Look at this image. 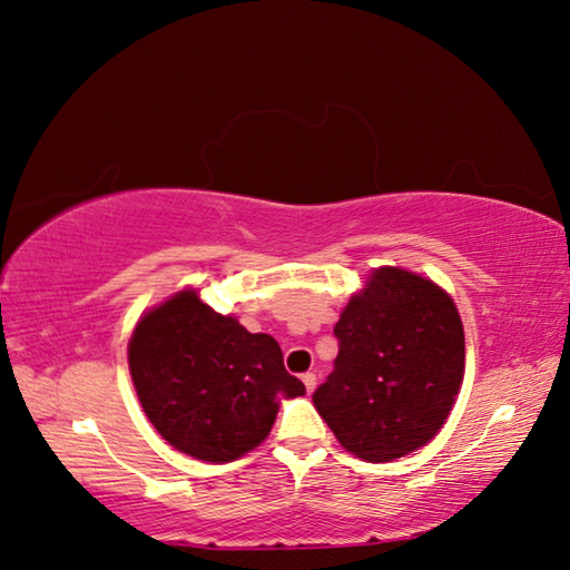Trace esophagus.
Masks as SVG:
<instances>
[{
	"mask_svg": "<svg viewBox=\"0 0 570 570\" xmlns=\"http://www.w3.org/2000/svg\"><path fill=\"white\" fill-rule=\"evenodd\" d=\"M302 384L307 386V392L312 394L314 386H317V376H314V373H302Z\"/></svg>",
	"mask_w": 570,
	"mask_h": 570,
	"instance_id": "obj_1",
	"label": "esophagus"
}]
</instances>
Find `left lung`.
<instances>
[{
    "label": "left lung",
    "instance_id": "obj_1",
    "mask_svg": "<svg viewBox=\"0 0 570 570\" xmlns=\"http://www.w3.org/2000/svg\"><path fill=\"white\" fill-rule=\"evenodd\" d=\"M335 368L312 402L340 445L386 463L438 435L465 368L463 322L450 294L384 266L351 296L335 325Z\"/></svg>",
    "mask_w": 570,
    "mask_h": 570
}]
</instances>
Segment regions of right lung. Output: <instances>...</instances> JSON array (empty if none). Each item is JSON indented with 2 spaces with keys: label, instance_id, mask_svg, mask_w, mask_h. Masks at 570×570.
<instances>
[{
  "label": "right lung",
  "instance_id": "right-lung-1",
  "mask_svg": "<svg viewBox=\"0 0 570 570\" xmlns=\"http://www.w3.org/2000/svg\"><path fill=\"white\" fill-rule=\"evenodd\" d=\"M135 392L153 428L181 453L235 461L268 438L282 399L304 384L271 335L248 333L194 288L142 314L127 345Z\"/></svg>",
  "mask_w": 570,
  "mask_h": 570
}]
</instances>
